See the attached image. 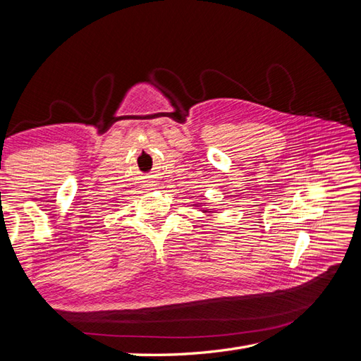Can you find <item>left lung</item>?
Masks as SVG:
<instances>
[{"label": "left lung", "mask_w": 361, "mask_h": 361, "mask_svg": "<svg viewBox=\"0 0 361 361\" xmlns=\"http://www.w3.org/2000/svg\"><path fill=\"white\" fill-rule=\"evenodd\" d=\"M194 207H197V209L203 214V215H206V216H211L212 214H215V211L214 209H209V207H207V204H202V203H194L192 204Z\"/></svg>", "instance_id": "left-lung-1"}]
</instances>
